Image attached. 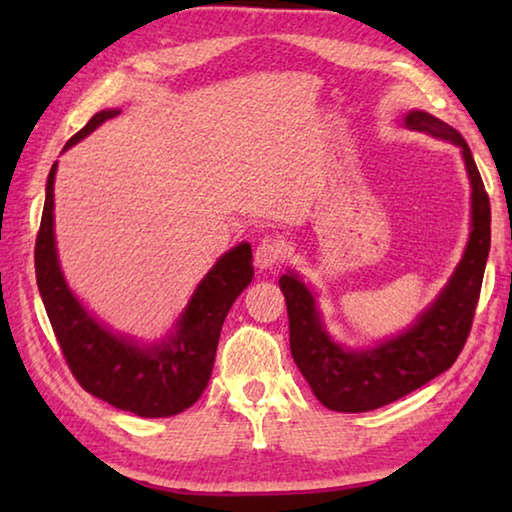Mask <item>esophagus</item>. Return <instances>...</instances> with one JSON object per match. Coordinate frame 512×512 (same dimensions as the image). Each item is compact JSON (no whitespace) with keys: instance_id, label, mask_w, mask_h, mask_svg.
<instances>
[{"instance_id":"1","label":"esophagus","mask_w":512,"mask_h":512,"mask_svg":"<svg viewBox=\"0 0 512 512\" xmlns=\"http://www.w3.org/2000/svg\"><path fill=\"white\" fill-rule=\"evenodd\" d=\"M282 257H284V244L275 237H264L255 248V266L262 268V271L280 264Z\"/></svg>"}]
</instances>
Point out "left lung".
Listing matches in <instances>:
<instances>
[{
  "label": "left lung",
  "instance_id": "left-lung-1",
  "mask_svg": "<svg viewBox=\"0 0 512 512\" xmlns=\"http://www.w3.org/2000/svg\"><path fill=\"white\" fill-rule=\"evenodd\" d=\"M409 131L458 146L470 180V237L452 277L404 332L368 348H345L327 332L314 289L296 271L280 277L287 298L291 354L316 400L332 411L363 413L409 395L452 368L470 334L490 253V201L461 133L424 110L406 112Z\"/></svg>",
  "mask_w": 512,
  "mask_h": 512
}]
</instances>
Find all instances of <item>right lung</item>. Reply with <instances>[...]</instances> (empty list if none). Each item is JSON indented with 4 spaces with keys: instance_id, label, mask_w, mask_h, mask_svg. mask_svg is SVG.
Listing matches in <instances>:
<instances>
[{
    "instance_id": "obj_1",
    "label": "right lung",
    "mask_w": 512,
    "mask_h": 512,
    "mask_svg": "<svg viewBox=\"0 0 512 512\" xmlns=\"http://www.w3.org/2000/svg\"><path fill=\"white\" fill-rule=\"evenodd\" d=\"M119 108L94 115L65 149L85 140ZM58 162L49 171L45 210L36 239V280L49 323L76 381L99 400L142 418H171L189 409L210 381L216 345L232 302L253 282V250L241 241L198 282L187 307L169 334L144 343L135 336L112 332L76 298L63 275L54 232V180Z\"/></svg>"
}]
</instances>
